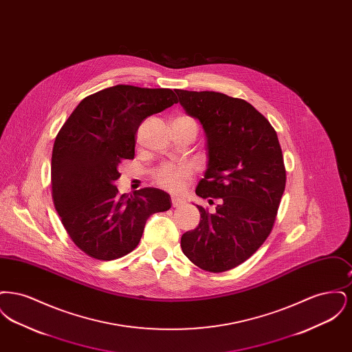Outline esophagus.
I'll return each instance as SVG.
<instances>
[{"instance_id":"esophagus-1","label":"esophagus","mask_w":352,"mask_h":352,"mask_svg":"<svg viewBox=\"0 0 352 352\" xmlns=\"http://www.w3.org/2000/svg\"><path fill=\"white\" fill-rule=\"evenodd\" d=\"M171 204H173V207H174V208H178V207H181V206H184V199H181V198H177V197H173V198H171Z\"/></svg>"}]
</instances>
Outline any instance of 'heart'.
<instances>
[{"mask_svg":"<svg viewBox=\"0 0 352 352\" xmlns=\"http://www.w3.org/2000/svg\"><path fill=\"white\" fill-rule=\"evenodd\" d=\"M187 177H188L187 168H175L171 165H165L155 173L157 182L171 191H178L184 186Z\"/></svg>","mask_w":352,"mask_h":352,"instance_id":"heart-1","label":"heart"}]
</instances>
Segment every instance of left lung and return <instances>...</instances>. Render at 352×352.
Returning a JSON list of instances; mask_svg holds the SVG:
<instances>
[{"mask_svg":"<svg viewBox=\"0 0 352 352\" xmlns=\"http://www.w3.org/2000/svg\"><path fill=\"white\" fill-rule=\"evenodd\" d=\"M184 112L201 122L207 168L195 190L201 221L181 247L197 267L219 273L250 258L267 240L286 184L283 151L267 118L250 102L212 91L177 89Z\"/></svg>","mask_w":352,"mask_h":352,"instance_id":"left-lung-1","label":"left lung"}]
</instances>
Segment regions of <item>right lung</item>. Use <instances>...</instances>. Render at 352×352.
<instances>
[{"mask_svg": "<svg viewBox=\"0 0 352 352\" xmlns=\"http://www.w3.org/2000/svg\"><path fill=\"white\" fill-rule=\"evenodd\" d=\"M178 102L168 88L118 84L84 98L55 138L51 186L72 241L88 256L115 260L138 245L146 220L168 211V192L145 187L118 195V165L134 158L141 122Z\"/></svg>", "mask_w": 352, "mask_h": 352, "instance_id": "1", "label": "right lung"}]
</instances>
